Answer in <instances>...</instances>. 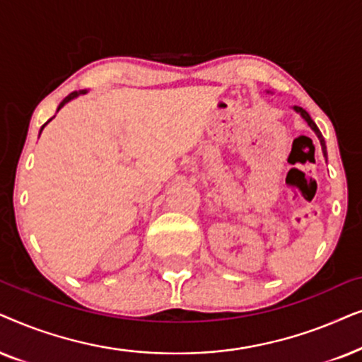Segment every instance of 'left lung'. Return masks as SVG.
I'll return each mask as SVG.
<instances>
[{
	"label": "left lung",
	"mask_w": 362,
	"mask_h": 362,
	"mask_svg": "<svg viewBox=\"0 0 362 362\" xmlns=\"http://www.w3.org/2000/svg\"><path fill=\"white\" fill-rule=\"evenodd\" d=\"M293 109H295V112H298V114H300V115H301V117L306 120V122H308V125H310V127L313 129V132H315V134H316V137H317V139H320V144H321V151H322V156H325V157H327V152H326V142H325V139H322V136H321V132H320V129H317V125L315 124V120H313V119L310 117V114H308V112H306V110H305V109H303V107H298V105H295V107H293Z\"/></svg>",
	"instance_id": "left-lung-1"
}]
</instances>
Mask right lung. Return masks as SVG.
<instances>
[{
  "label": "right lung",
  "mask_w": 362,
  "mask_h": 362,
  "mask_svg": "<svg viewBox=\"0 0 362 362\" xmlns=\"http://www.w3.org/2000/svg\"><path fill=\"white\" fill-rule=\"evenodd\" d=\"M86 93H88V89H83V90H76V93H71L69 95H67V98H66L64 100H62V103H61L59 105H57V110H56V112H59V110H61L62 107H64V105H66L67 103H69V100H72V99H76V98H79V95H83V94H86ZM54 117H56V115H52V117H51L49 120H47V122H46L45 125H42V127H41V131H40V136H41L42 129H45V127H46V125H47V124H49V122H51V120H52V119H54Z\"/></svg>",
  "instance_id": "add662e5"
}]
</instances>
